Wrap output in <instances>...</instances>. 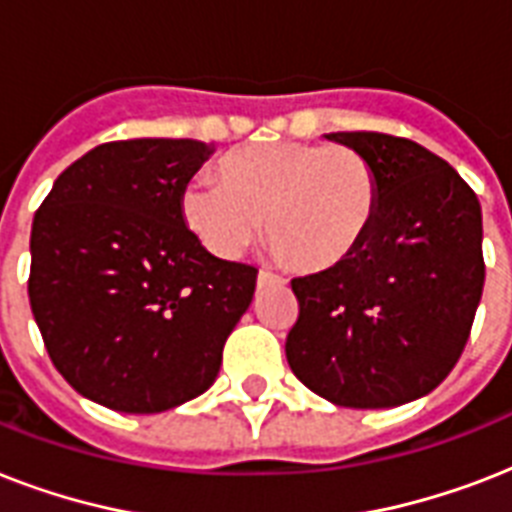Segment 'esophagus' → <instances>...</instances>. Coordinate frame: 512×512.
<instances>
[{"instance_id": "obj_1", "label": "esophagus", "mask_w": 512, "mask_h": 512, "mask_svg": "<svg viewBox=\"0 0 512 512\" xmlns=\"http://www.w3.org/2000/svg\"><path fill=\"white\" fill-rule=\"evenodd\" d=\"M268 284H284V279H281L279 273H273L271 268H260V273H257V287H268Z\"/></svg>"}]
</instances>
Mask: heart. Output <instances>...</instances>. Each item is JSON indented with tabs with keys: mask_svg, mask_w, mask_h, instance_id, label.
I'll return each mask as SVG.
<instances>
[{
	"mask_svg": "<svg viewBox=\"0 0 512 512\" xmlns=\"http://www.w3.org/2000/svg\"><path fill=\"white\" fill-rule=\"evenodd\" d=\"M380 180L369 159L345 146L249 143L217 164V180L193 177L180 193L188 231L217 257H239L260 233L303 271L345 263L369 236Z\"/></svg>",
	"mask_w": 512,
	"mask_h": 512,
	"instance_id": "b5f03b06",
	"label": "heart"
}]
</instances>
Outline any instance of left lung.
<instances>
[{
	"mask_svg": "<svg viewBox=\"0 0 512 512\" xmlns=\"http://www.w3.org/2000/svg\"><path fill=\"white\" fill-rule=\"evenodd\" d=\"M369 159L380 209L364 244L292 279L300 316L287 361L316 396L390 409L428 396L460 358L484 292V225L470 185L441 156L382 132H329Z\"/></svg>",
	"mask_w": 512,
	"mask_h": 512,
	"instance_id": "1",
	"label": "left lung"
}]
</instances>
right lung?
Here are the masks:
<instances>
[{
  "label": "right lung",
  "instance_id": "1",
  "mask_svg": "<svg viewBox=\"0 0 512 512\" xmlns=\"http://www.w3.org/2000/svg\"><path fill=\"white\" fill-rule=\"evenodd\" d=\"M212 154L188 138L103 143L36 212L31 311L55 369L95 404L167 412L220 372L257 268L207 252L180 215V193Z\"/></svg>",
  "mask_w": 512,
  "mask_h": 512
}]
</instances>
